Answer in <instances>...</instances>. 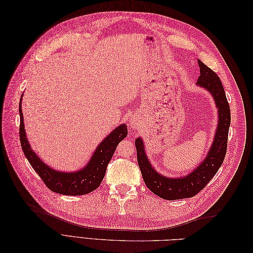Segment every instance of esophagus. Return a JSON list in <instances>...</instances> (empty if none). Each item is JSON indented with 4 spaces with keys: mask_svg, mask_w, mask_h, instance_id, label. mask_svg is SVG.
I'll list each match as a JSON object with an SVG mask.
<instances>
[{
    "mask_svg": "<svg viewBox=\"0 0 253 253\" xmlns=\"http://www.w3.org/2000/svg\"><path fill=\"white\" fill-rule=\"evenodd\" d=\"M128 125H129V127H131V128L137 129V127L139 126V122H138V120H137L136 118H132V119H129Z\"/></svg>",
    "mask_w": 253,
    "mask_h": 253,
    "instance_id": "esophagus-1",
    "label": "esophagus"
}]
</instances>
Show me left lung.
Segmentation results:
<instances>
[{
	"mask_svg": "<svg viewBox=\"0 0 253 253\" xmlns=\"http://www.w3.org/2000/svg\"><path fill=\"white\" fill-rule=\"evenodd\" d=\"M197 61L201 75L197 79L196 85L209 91L215 102L218 114L217 127L214 133L213 142L203 162L189 174L183 175L181 177H168L158 173L150 163L145 153L142 138L139 137L135 140L137 160H138L143 181L153 193L168 201L192 197L202 191L218 171L219 167L224 162L227 151L228 132L231 116L225 89L217 75L204 64L201 60Z\"/></svg>",
	"mask_w": 253,
	"mask_h": 253,
	"instance_id": "8db88e82",
	"label": "left lung"
}]
</instances>
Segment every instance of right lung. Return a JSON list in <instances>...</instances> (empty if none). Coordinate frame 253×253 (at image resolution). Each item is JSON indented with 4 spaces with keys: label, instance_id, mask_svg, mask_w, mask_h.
<instances>
[{
    "label": "right lung",
    "instance_id": "1",
    "mask_svg": "<svg viewBox=\"0 0 253 253\" xmlns=\"http://www.w3.org/2000/svg\"><path fill=\"white\" fill-rule=\"evenodd\" d=\"M22 96L19 104L21 147L30 166L34 168V170L40 176L46 187L52 192L73 196L84 195L96 190L100 186L106 172V167L112 159L118 143L124 140L127 135L126 126L124 124L114 128L98 144L87 164L78 171H58L52 169L41 160L28 142L22 113Z\"/></svg>",
    "mask_w": 253,
    "mask_h": 253
}]
</instances>
